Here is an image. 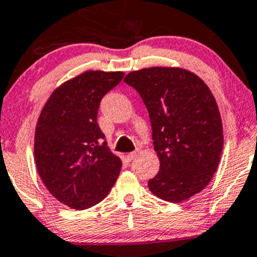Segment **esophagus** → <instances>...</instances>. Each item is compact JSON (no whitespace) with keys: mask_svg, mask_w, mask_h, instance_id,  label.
Here are the masks:
<instances>
[{"mask_svg":"<svg viewBox=\"0 0 257 257\" xmlns=\"http://www.w3.org/2000/svg\"><path fill=\"white\" fill-rule=\"evenodd\" d=\"M138 155V151H135V152H131V153H128L127 154V159L131 161V160H134L135 158H136Z\"/></svg>","mask_w":257,"mask_h":257,"instance_id":"esophagus-1","label":"esophagus"}]
</instances>
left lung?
<instances>
[{
    "instance_id": "8db88e82",
    "label": "left lung",
    "mask_w": 257,
    "mask_h": 257,
    "mask_svg": "<svg viewBox=\"0 0 257 257\" xmlns=\"http://www.w3.org/2000/svg\"><path fill=\"white\" fill-rule=\"evenodd\" d=\"M140 93L149 113L160 170L149 180L153 194L181 203L211 181L223 148L217 103L206 83L181 68L153 66L123 79Z\"/></svg>"
}]
</instances>
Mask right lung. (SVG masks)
Masks as SVG:
<instances>
[{
  "instance_id": "1",
  "label": "right lung",
  "mask_w": 257,
  "mask_h": 257,
  "mask_svg": "<svg viewBox=\"0 0 257 257\" xmlns=\"http://www.w3.org/2000/svg\"><path fill=\"white\" fill-rule=\"evenodd\" d=\"M122 71L90 70L57 87L42 108L34 155L43 184L57 200L83 210L102 201L119 177L120 158L97 122L102 98Z\"/></svg>"
}]
</instances>
